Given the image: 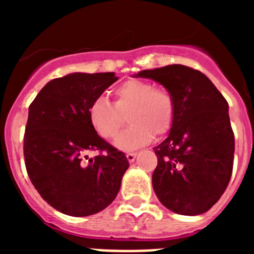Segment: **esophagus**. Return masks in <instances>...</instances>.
Listing matches in <instances>:
<instances>
[{
	"label": "esophagus",
	"mask_w": 254,
	"mask_h": 254,
	"mask_svg": "<svg viewBox=\"0 0 254 254\" xmlns=\"http://www.w3.org/2000/svg\"><path fill=\"white\" fill-rule=\"evenodd\" d=\"M136 155H137V152H127L126 156H127V160H128L129 163H133L134 159H136Z\"/></svg>",
	"instance_id": "obj_1"
}]
</instances>
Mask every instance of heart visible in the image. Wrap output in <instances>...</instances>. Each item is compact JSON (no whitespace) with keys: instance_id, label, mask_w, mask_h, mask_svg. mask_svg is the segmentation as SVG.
I'll use <instances>...</instances> for the list:
<instances>
[{"instance_id":"heart-1","label":"heart","mask_w":254,"mask_h":254,"mask_svg":"<svg viewBox=\"0 0 254 254\" xmlns=\"http://www.w3.org/2000/svg\"><path fill=\"white\" fill-rule=\"evenodd\" d=\"M116 103L98 96L89 107V121L100 137H116L128 114V128L117 137L116 146L133 150L149 143L154 134L163 136L172 129L176 118V100L167 89L152 82L129 80L114 91Z\"/></svg>"}]
</instances>
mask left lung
Instances as JSON below:
<instances>
[{
  "mask_svg": "<svg viewBox=\"0 0 254 254\" xmlns=\"http://www.w3.org/2000/svg\"><path fill=\"white\" fill-rule=\"evenodd\" d=\"M136 77L159 82L176 100L169 136L154 147L155 193L176 214H203L223 196L232 177L235 146L228 102L207 76L183 64L143 69Z\"/></svg>",
  "mask_w": 254,
  "mask_h": 254,
  "instance_id": "8db88e82",
  "label": "left lung"
}]
</instances>
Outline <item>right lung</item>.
<instances>
[{"mask_svg": "<svg viewBox=\"0 0 254 254\" xmlns=\"http://www.w3.org/2000/svg\"><path fill=\"white\" fill-rule=\"evenodd\" d=\"M118 80L114 72H75L49 81L29 107L24 134L28 176L42 198L69 216L111 205L129 164L89 121V107ZM100 155L89 158L90 152Z\"/></svg>", "mask_w": 254, "mask_h": 254, "instance_id": "1", "label": "right lung"}]
</instances>
